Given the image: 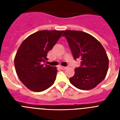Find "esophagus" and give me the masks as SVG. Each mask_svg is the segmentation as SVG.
<instances>
[{
    "label": "esophagus",
    "instance_id": "34e87169",
    "mask_svg": "<svg viewBox=\"0 0 120 120\" xmlns=\"http://www.w3.org/2000/svg\"><path fill=\"white\" fill-rule=\"evenodd\" d=\"M61 68L62 70H65L67 68L65 67H61Z\"/></svg>",
    "mask_w": 120,
    "mask_h": 120
}]
</instances>
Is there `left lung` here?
<instances>
[{"label": "left lung", "mask_w": 120, "mask_h": 120, "mask_svg": "<svg viewBox=\"0 0 120 120\" xmlns=\"http://www.w3.org/2000/svg\"><path fill=\"white\" fill-rule=\"evenodd\" d=\"M65 37L75 60H81L80 66L75 68V75L69 78L77 88L89 90L95 88L106 76L109 59L99 41L84 32L67 30Z\"/></svg>", "instance_id": "8db88e82"}]
</instances>
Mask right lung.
<instances>
[{
	"label": "right lung",
	"mask_w": 120,
	"mask_h": 120,
	"mask_svg": "<svg viewBox=\"0 0 120 120\" xmlns=\"http://www.w3.org/2000/svg\"><path fill=\"white\" fill-rule=\"evenodd\" d=\"M63 32L40 30L29 36L19 47L14 58L15 71L21 82L31 91H43L55 82L56 68L43 63Z\"/></svg>",
	"instance_id": "obj_1"
}]
</instances>
